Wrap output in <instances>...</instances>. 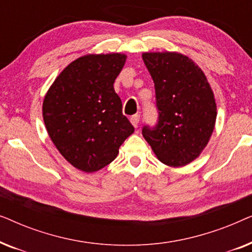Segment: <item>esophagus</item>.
I'll return each mask as SVG.
<instances>
[{
  "label": "esophagus",
  "mask_w": 252,
  "mask_h": 252,
  "mask_svg": "<svg viewBox=\"0 0 252 252\" xmlns=\"http://www.w3.org/2000/svg\"><path fill=\"white\" fill-rule=\"evenodd\" d=\"M130 123H132V125L135 127L139 126V123H140V116L139 115H134L130 117Z\"/></svg>",
  "instance_id": "34e87169"
}]
</instances>
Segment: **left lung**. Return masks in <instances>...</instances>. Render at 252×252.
<instances>
[{
	"instance_id": "obj_1",
	"label": "left lung",
	"mask_w": 252,
	"mask_h": 252,
	"mask_svg": "<svg viewBox=\"0 0 252 252\" xmlns=\"http://www.w3.org/2000/svg\"><path fill=\"white\" fill-rule=\"evenodd\" d=\"M155 84L158 120L142 135L158 159L172 167L196 159L215 128V95L203 71L178 53H143Z\"/></svg>"
}]
</instances>
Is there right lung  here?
<instances>
[{"label":"right lung","instance_id":"right-lung-1","mask_svg":"<svg viewBox=\"0 0 252 252\" xmlns=\"http://www.w3.org/2000/svg\"><path fill=\"white\" fill-rule=\"evenodd\" d=\"M124 54L86 55L68 64L43 99L42 116L51 141L78 170L96 172L117 157L134 132L123 115L113 84Z\"/></svg>","mask_w":252,"mask_h":252}]
</instances>
